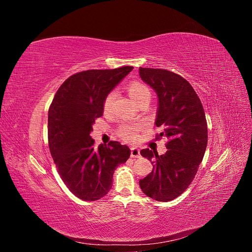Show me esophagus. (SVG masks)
Wrapping results in <instances>:
<instances>
[{"instance_id": "34e87169", "label": "esophagus", "mask_w": 252, "mask_h": 252, "mask_svg": "<svg viewBox=\"0 0 252 252\" xmlns=\"http://www.w3.org/2000/svg\"><path fill=\"white\" fill-rule=\"evenodd\" d=\"M131 158H140L141 155H140V149L136 148V147H132L131 148V154H130Z\"/></svg>"}]
</instances>
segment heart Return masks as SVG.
<instances>
[{"label":"heart","mask_w":252,"mask_h":252,"mask_svg":"<svg viewBox=\"0 0 252 252\" xmlns=\"http://www.w3.org/2000/svg\"><path fill=\"white\" fill-rule=\"evenodd\" d=\"M129 94H130L131 97L136 103H140L141 101L145 100V98H150L151 93L150 89L144 85L143 83L140 82H131L128 86ZM117 96L116 91H110V93L106 95L104 100V111L108 112L112 108V104L114 98ZM143 128V125L141 123H132V124H123L119 128V134L122 138L125 139L126 141L133 142L138 139V132Z\"/></svg>","instance_id":"b5f03b06"}]
</instances>
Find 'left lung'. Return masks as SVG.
Returning <instances> with one entry per match:
<instances>
[{"label": "left lung", "mask_w": 252, "mask_h": 252, "mask_svg": "<svg viewBox=\"0 0 252 252\" xmlns=\"http://www.w3.org/2000/svg\"><path fill=\"white\" fill-rule=\"evenodd\" d=\"M139 72L158 95L155 124L162 129L158 138L169 140L162 156L148 148L141 150L154 168L140 180V187L151 199L169 202L185 191L199 169L207 147V122L200 97L184 78L156 68L140 67Z\"/></svg>", "instance_id": "left-lung-1"}]
</instances>
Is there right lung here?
<instances>
[{"instance_id": "obj_1", "label": "right lung", "mask_w": 252, "mask_h": 252, "mask_svg": "<svg viewBox=\"0 0 252 252\" xmlns=\"http://www.w3.org/2000/svg\"><path fill=\"white\" fill-rule=\"evenodd\" d=\"M133 69H93L68 78L53 97L48 111V143L61 179L83 201L108 193L114 170L130 157L126 145L111 141L94 146L90 132L104 112V100Z\"/></svg>"}]
</instances>
